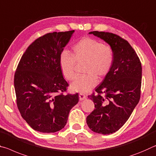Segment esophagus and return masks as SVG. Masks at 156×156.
<instances>
[{
    "instance_id": "obj_1",
    "label": "esophagus",
    "mask_w": 156,
    "mask_h": 156,
    "mask_svg": "<svg viewBox=\"0 0 156 156\" xmlns=\"http://www.w3.org/2000/svg\"><path fill=\"white\" fill-rule=\"evenodd\" d=\"M79 98H80V101H82L83 99H85L86 98V96L85 95H83V94H80L79 95Z\"/></svg>"
}]
</instances>
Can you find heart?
<instances>
[{"mask_svg":"<svg viewBox=\"0 0 156 156\" xmlns=\"http://www.w3.org/2000/svg\"><path fill=\"white\" fill-rule=\"evenodd\" d=\"M73 57L66 52L60 56L59 65L63 75L68 80L75 78V61L85 63L83 73L86 75L76 78L70 84L73 92L86 93L98 83L97 78L102 79L111 70L114 61L112 48L90 37L81 39L73 48Z\"/></svg>","mask_w":156,"mask_h":156,"instance_id":"obj_1","label":"heart"}]
</instances>
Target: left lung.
I'll list each match as a JSON object with an SVG mask.
<instances>
[{
	"mask_svg": "<svg viewBox=\"0 0 156 156\" xmlns=\"http://www.w3.org/2000/svg\"><path fill=\"white\" fill-rule=\"evenodd\" d=\"M108 43L114 53L111 70L96 87L90 99L95 108L86 117L92 131L100 134L116 132L128 120L138 104L142 83V66L127 41L113 33L89 32Z\"/></svg>",
	"mask_w": 156,
	"mask_h": 156,
	"instance_id": "1",
	"label": "left lung"
}]
</instances>
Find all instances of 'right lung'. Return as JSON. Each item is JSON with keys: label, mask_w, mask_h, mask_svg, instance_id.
<instances>
[{"label": "right lung", "mask_w": 156, "mask_h": 156, "mask_svg": "<svg viewBox=\"0 0 156 156\" xmlns=\"http://www.w3.org/2000/svg\"><path fill=\"white\" fill-rule=\"evenodd\" d=\"M75 30L48 33L25 50L14 75L18 108L35 131L55 133L65 126L78 94L63 95L68 86L59 58Z\"/></svg>", "instance_id": "obj_1"}]
</instances>
